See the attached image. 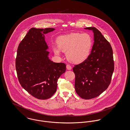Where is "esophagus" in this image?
<instances>
[{
  "label": "esophagus",
  "mask_w": 130,
  "mask_h": 130,
  "mask_svg": "<svg viewBox=\"0 0 130 130\" xmlns=\"http://www.w3.org/2000/svg\"><path fill=\"white\" fill-rule=\"evenodd\" d=\"M66 68H67V69L68 70H71L72 69V67L70 66V65L69 64H67L66 65Z\"/></svg>",
  "instance_id": "1"
}]
</instances>
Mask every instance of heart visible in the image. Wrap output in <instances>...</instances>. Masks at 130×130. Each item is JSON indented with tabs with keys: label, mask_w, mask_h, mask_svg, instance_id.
I'll return each instance as SVG.
<instances>
[{
	"label": "heart",
	"mask_w": 130,
	"mask_h": 130,
	"mask_svg": "<svg viewBox=\"0 0 130 130\" xmlns=\"http://www.w3.org/2000/svg\"><path fill=\"white\" fill-rule=\"evenodd\" d=\"M58 46H54V53L59 55L61 51L66 52L67 59L78 64L89 57L92 46V40L88 33L72 32L59 37L57 40Z\"/></svg>",
	"instance_id": "b5f03b06"
}]
</instances>
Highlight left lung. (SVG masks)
Returning a JSON list of instances; mask_svg holds the SVG:
<instances>
[{
	"mask_svg": "<svg viewBox=\"0 0 130 130\" xmlns=\"http://www.w3.org/2000/svg\"><path fill=\"white\" fill-rule=\"evenodd\" d=\"M84 29L93 32V45L88 58L75 65L73 70L76 93L83 99L90 100L99 96L108 88L114 66L110 43L96 28Z\"/></svg>",
	"mask_w": 130,
	"mask_h": 130,
	"instance_id": "1",
	"label": "left lung"
}]
</instances>
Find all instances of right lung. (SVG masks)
<instances>
[{
    "label": "right lung",
    "instance_id": "add662e5",
    "mask_svg": "<svg viewBox=\"0 0 130 130\" xmlns=\"http://www.w3.org/2000/svg\"><path fill=\"white\" fill-rule=\"evenodd\" d=\"M54 28H31L18 46L16 69L21 86L30 94L40 100H47L56 92L57 80L65 72L63 63L49 58L48 46L44 35Z\"/></svg>",
    "mask_w": 130,
    "mask_h": 130
}]
</instances>
